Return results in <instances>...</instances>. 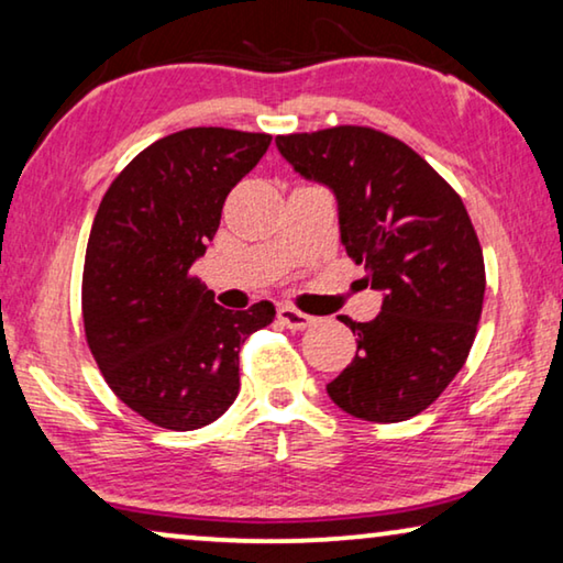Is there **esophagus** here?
<instances>
[{
  "mask_svg": "<svg viewBox=\"0 0 563 563\" xmlns=\"http://www.w3.org/2000/svg\"><path fill=\"white\" fill-rule=\"evenodd\" d=\"M278 321L285 325V329L303 331V329H308V325H313L316 318H313V316H308V313H300L298 308L280 306V308H278Z\"/></svg>",
  "mask_w": 563,
  "mask_h": 563,
  "instance_id": "obj_1",
  "label": "esophagus"
}]
</instances>
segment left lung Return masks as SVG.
<instances>
[{
  "mask_svg": "<svg viewBox=\"0 0 563 563\" xmlns=\"http://www.w3.org/2000/svg\"><path fill=\"white\" fill-rule=\"evenodd\" d=\"M303 179L329 187L341 242L382 313L351 325L356 356L325 387L366 422H405L463 368L485 296L483 250L457 191L417 151L366 125L275 139Z\"/></svg>",
  "mask_w": 563,
  "mask_h": 563,
  "instance_id": "obj_1",
  "label": "left lung"
}]
</instances>
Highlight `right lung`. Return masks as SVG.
<instances>
[{
	"label": "right lung",
	"instance_id": "1",
	"mask_svg": "<svg viewBox=\"0 0 563 563\" xmlns=\"http://www.w3.org/2000/svg\"><path fill=\"white\" fill-rule=\"evenodd\" d=\"M267 133L184 129L115 176L90 228L82 323L108 387L164 430H199L240 391V346L275 306L214 303L191 275L220 228L222 205L271 146Z\"/></svg>",
	"mask_w": 563,
	"mask_h": 563
}]
</instances>
